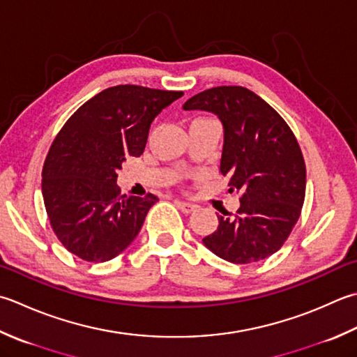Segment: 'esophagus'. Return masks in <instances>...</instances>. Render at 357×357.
<instances>
[{"instance_id":"34e87169","label":"esophagus","mask_w":357,"mask_h":357,"mask_svg":"<svg viewBox=\"0 0 357 357\" xmlns=\"http://www.w3.org/2000/svg\"><path fill=\"white\" fill-rule=\"evenodd\" d=\"M174 204H176V207L179 208V211L183 212V213H185V215L192 213L195 208H197V206H195V204H190V202H185V201H179V199L174 201Z\"/></svg>"}]
</instances>
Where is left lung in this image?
<instances>
[{
	"mask_svg": "<svg viewBox=\"0 0 357 357\" xmlns=\"http://www.w3.org/2000/svg\"><path fill=\"white\" fill-rule=\"evenodd\" d=\"M185 111L218 116L225 130L220 172L241 192L235 216L218 215L202 238L215 255L235 264L260 261L288 240L302 212L306 169L294 132L277 111L243 86H216L188 99Z\"/></svg>",
	"mask_w": 357,
	"mask_h": 357,
	"instance_id": "1",
	"label": "left lung"
}]
</instances>
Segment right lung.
I'll return each mask as SVG.
<instances>
[{"label":"right lung","mask_w":357,"mask_h":357,"mask_svg":"<svg viewBox=\"0 0 357 357\" xmlns=\"http://www.w3.org/2000/svg\"><path fill=\"white\" fill-rule=\"evenodd\" d=\"M183 94L111 86L63 125L45 160L41 192L51 227L69 252L108 261L136 238L158 197L121 195L117 172L128 156L142 155L151 122Z\"/></svg>","instance_id":"add662e5"}]
</instances>
